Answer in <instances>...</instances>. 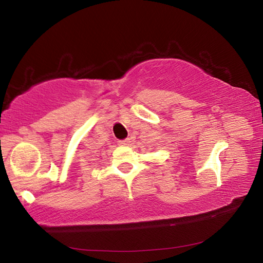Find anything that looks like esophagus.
<instances>
[{"instance_id":"1","label":"esophagus","mask_w":263,"mask_h":263,"mask_svg":"<svg viewBox=\"0 0 263 263\" xmlns=\"http://www.w3.org/2000/svg\"><path fill=\"white\" fill-rule=\"evenodd\" d=\"M118 142H119V144H121V145H128V144H130V139H128V138H126V139L119 140Z\"/></svg>"}]
</instances>
